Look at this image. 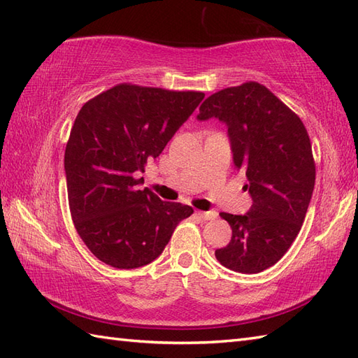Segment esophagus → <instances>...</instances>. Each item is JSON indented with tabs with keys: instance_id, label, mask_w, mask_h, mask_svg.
Returning a JSON list of instances; mask_svg holds the SVG:
<instances>
[{
	"instance_id": "1",
	"label": "esophagus",
	"mask_w": 358,
	"mask_h": 358,
	"mask_svg": "<svg viewBox=\"0 0 358 358\" xmlns=\"http://www.w3.org/2000/svg\"><path fill=\"white\" fill-rule=\"evenodd\" d=\"M196 214H199L203 220H206V222H209V220H215L217 218V212L215 210H208V212L199 210V212H196Z\"/></svg>"
}]
</instances>
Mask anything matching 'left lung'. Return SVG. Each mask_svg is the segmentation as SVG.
<instances>
[{
    "instance_id": "1",
    "label": "left lung",
    "mask_w": 358,
    "mask_h": 358,
    "mask_svg": "<svg viewBox=\"0 0 358 358\" xmlns=\"http://www.w3.org/2000/svg\"><path fill=\"white\" fill-rule=\"evenodd\" d=\"M227 124L234 166L246 173L252 208L222 212L232 227L229 245L215 250L224 268L257 273L275 264L305 222L315 185V162L305 124L257 81L226 87L200 106L199 120Z\"/></svg>"
}]
</instances>
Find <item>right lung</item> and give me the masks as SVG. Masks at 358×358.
Listing matches in <instances>:
<instances>
[{"label":"right lung","instance_id":"1","mask_svg":"<svg viewBox=\"0 0 358 358\" xmlns=\"http://www.w3.org/2000/svg\"><path fill=\"white\" fill-rule=\"evenodd\" d=\"M204 98L195 90H167L121 83L83 104L64 152L67 199L81 240L98 260L117 269L154 262L191 206L140 191L157 158Z\"/></svg>","mask_w":358,"mask_h":358}]
</instances>
